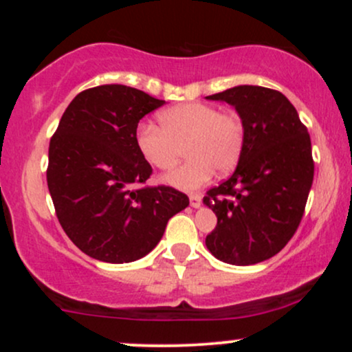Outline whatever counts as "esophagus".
<instances>
[{"label": "esophagus", "instance_id": "34e87169", "mask_svg": "<svg viewBox=\"0 0 352 352\" xmlns=\"http://www.w3.org/2000/svg\"><path fill=\"white\" fill-rule=\"evenodd\" d=\"M190 205L193 208H199L201 205V197L200 195H190Z\"/></svg>", "mask_w": 352, "mask_h": 352}]
</instances>
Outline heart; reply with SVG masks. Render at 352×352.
<instances>
[{
  "label": "heart",
  "instance_id": "obj_1",
  "mask_svg": "<svg viewBox=\"0 0 352 352\" xmlns=\"http://www.w3.org/2000/svg\"><path fill=\"white\" fill-rule=\"evenodd\" d=\"M160 127L140 124L135 145L142 159L157 170H170L182 155L188 160L168 173L172 187L193 192L213 177L232 172L245 145V124L236 112H220L210 104L188 102L165 109L159 114Z\"/></svg>",
  "mask_w": 352,
  "mask_h": 352
}]
</instances>
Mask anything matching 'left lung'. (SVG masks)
Masks as SVG:
<instances>
[{
  "instance_id": "obj_1",
  "label": "left lung",
  "mask_w": 352,
  "mask_h": 352,
  "mask_svg": "<svg viewBox=\"0 0 352 352\" xmlns=\"http://www.w3.org/2000/svg\"><path fill=\"white\" fill-rule=\"evenodd\" d=\"M207 99L236 109L245 145L235 172L205 195L217 215L205 245L225 263H260L281 252L301 223L314 177L308 129L274 89L236 86Z\"/></svg>"
}]
</instances>
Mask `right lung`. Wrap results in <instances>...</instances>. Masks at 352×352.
<instances>
[{"mask_svg": "<svg viewBox=\"0 0 352 352\" xmlns=\"http://www.w3.org/2000/svg\"><path fill=\"white\" fill-rule=\"evenodd\" d=\"M165 100L122 84L79 92L50 142L46 179L56 217L80 252L131 263L155 248L188 207L179 190L144 185L152 167L137 151L139 120Z\"/></svg>", "mask_w": 352, "mask_h": 352, "instance_id": "1", "label": "right lung"}]
</instances>
